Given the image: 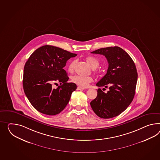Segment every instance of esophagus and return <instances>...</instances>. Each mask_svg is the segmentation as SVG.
<instances>
[{
	"instance_id": "1",
	"label": "esophagus",
	"mask_w": 160,
	"mask_h": 160,
	"mask_svg": "<svg viewBox=\"0 0 160 160\" xmlns=\"http://www.w3.org/2000/svg\"><path fill=\"white\" fill-rule=\"evenodd\" d=\"M85 88H82V87H80V86H78L77 87V90H84Z\"/></svg>"
}]
</instances>
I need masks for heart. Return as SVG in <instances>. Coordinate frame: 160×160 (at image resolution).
<instances>
[{"label":"heart","mask_w":160,"mask_h":160,"mask_svg":"<svg viewBox=\"0 0 160 160\" xmlns=\"http://www.w3.org/2000/svg\"><path fill=\"white\" fill-rule=\"evenodd\" d=\"M86 62L88 64V65L90 66L92 68V71L94 74L98 75L99 71L96 70V68L98 67L99 66V61L97 58L92 57V56H88L86 58ZM76 61L73 60L70 62L69 65L68 66V71L70 72H73L74 70V67L75 65ZM93 78L92 77H81V76H74L72 79L71 81L74 83L75 84L79 86H81L82 88H85L89 86L91 82H93Z\"/></svg>","instance_id":"1"}]
</instances>
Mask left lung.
<instances>
[{
	"instance_id": "1",
	"label": "left lung",
	"mask_w": 160,
	"mask_h": 160,
	"mask_svg": "<svg viewBox=\"0 0 160 160\" xmlns=\"http://www.w3.org/2000/svg\"><path fill=\"white\" fill-rule=\"evenodd\" d=\"M91 53L102 54L107 60V72L96 86H109V90L106 93L98 89V96L90 106L99 117L111 118L125 110L133 99L138 80L135 64L130 56L118 46L101 48Z\"/></svg>"
}]
</instances>
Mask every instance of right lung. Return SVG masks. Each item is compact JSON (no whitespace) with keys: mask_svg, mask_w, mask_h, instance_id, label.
Segmentation results:
<instances>
[{"mask_svg":"<svg viewBox=\"0 0 160 160\" xmlns=\"http://www.w3.org/2000/svg\"><path fill=\"white\" fill-rule=\"evenodd\" d=\"M77 55L45 45L30 56L25 64L22 84L25 94L37 111L54 115L64 109L77 85L67 82L69 78L64 67L68 60ZM57 82L61 85L54 89L52 84Z\"/></svg>","mask_w":160,"mask_h":160,"instance_id":"right-lung-1","label":"right lung"}]
</instances>
